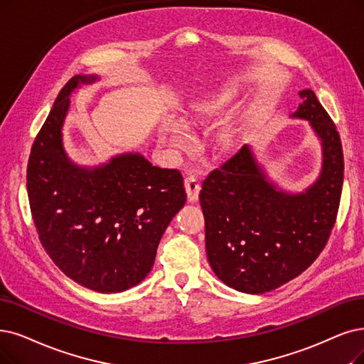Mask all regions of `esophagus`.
Wrapping results in <instances>:
<instances>
[{
    "label": "esophagus",
    "instance_id": "obj_1",
    "mask_svg": "<svg viewBox=\"0 0 364 364\" xmlns=\"http://www.w3.org/2000/svg\"><path fill=\"white\" fill-rule=\"evenodd\" d=\"M185 190L188 194V200L190 201H197L198 200V194H200V182L197 179V176L194 174H190V176L185 178Z\"/></svg>",
    "mask_w": 364,
    "mask_h": 364
}]
</instances>
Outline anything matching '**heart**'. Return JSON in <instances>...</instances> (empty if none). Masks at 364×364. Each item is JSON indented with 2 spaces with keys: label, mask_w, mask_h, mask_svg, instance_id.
Here are the masks:
<instances>
[{
  "label": "heart",
  "mask_w": 364,
  "mask_h": 364,
  "mask_svg": "<svg viewBox=\"0 0 364 364\" xmlns=\"http://www.w3.org/2000/svg\"><path fill=\"white\" fill-rule=\"evenodd\" d=\"M225 105V98H208L201 100L194 103L188 112L182 116L181 124L183 128L191 129L196 127H200L212 121L215 116L221 113L223 107ZM159 136L161 140L171 149H182L185 144V133L182 128L176 124H166L159 129ZM235 141V134H232L231 129H225L220 136H218V143L221 144L223 148H228Z\"/></svg>",
  "instance_id": "b5f03b06"
}]
</instances>
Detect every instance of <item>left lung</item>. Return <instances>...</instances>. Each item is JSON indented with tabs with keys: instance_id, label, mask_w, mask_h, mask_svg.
<instances>
[{
	"instance_id": "left-lung-1",
	"label": "left lung",
	"mask_w": 364,
	"mask_h": 364,
	"mask_svg": "<svg viewBox=\"0 0 364 364\" xmlns=\"http://www.w3.org/2000/svg\"><path fill=\"white\" fill-rule=\"evenodd\" d=\"M293 116L311 121L323 141L319 179L304 194L276 191L242 146L203 181L200 205L215 274L242 293L263 294L294 279L324 250L336 223L343 183L341 136L311 90Z\"/></svg>"
}]
</instances>
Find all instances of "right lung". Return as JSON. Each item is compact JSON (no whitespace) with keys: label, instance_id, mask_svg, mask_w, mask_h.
Listing matches in <instances>:
<instances>
[{"label":"right lung","instance_id":"1","mask_svg":"<svg viewBox=\"0 0 364 364\" xmlns=\"http://www.w3.org/2000/svg\"><path fill=\"white\" fill-rule=\"evenodd\" d=\"M94 76L71 77L33 143L26 188L38 239L68 278L98 293H119L151 272L158 243L185 205L178 168L154 167L139 154L100 168L73 166L61 143L68 95Z\"/></svg>","mask_w":364,"mask_h":364}]
</instances>
